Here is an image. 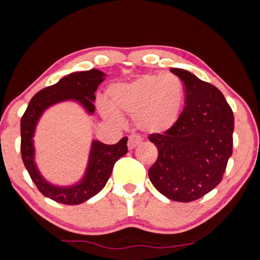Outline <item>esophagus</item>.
Returning a JSON list of instances; mask_svg holds the SVG:
<instances>
[{
    "label": "esophagus",
    "instance_id": "esophagus-1",
    "mask_svg": "<svg viewBox=\"0 0 260 260\" xmlns=\"http://www.w3.org/2000/svg\"><path fill=\"white\" fill-rule=\"evenodd\" d=\"M141 143H142L141 137L133 134L128 137V143H127V146H128L129 150H133V148H135L136 146H139Z\"/></svg>",
    "mask_w": 260,
    "mask_h": 260
}]
</instances>
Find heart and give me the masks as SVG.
I'll use <instances>...</instances> for the list:
<instances>
[{
  "label": "heart",
  "instance_id": "obj_1",
  "mask_svg": "<svg viewBox=\"0 0 260 260\" xmlns=\"http://www.w3.org/2000/svg\"><path fill=\"white\" fill-rule=\"evenodd\" d=\"M110 103L98 101L104 118L121 123L120 114L133 117L135 126L147 134H163L180 119L185 99L183 81L175 75L147 74L109 87Z\"/></svg>",
  "mask_w": 260,
  "mask_h": 260
}]
</instances>
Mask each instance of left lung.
<instances>
[{
    "label": "left lung",
    "mask_w": 260,
    "mask_h": 260,
    "mask_svg": "<svg viewBox=\"0 0 260 260\" xmlns=\"http://www.w3.org/2000/svg\"><path fill=\"white\" fill-rule=\"evenodd\" d=\"M170 70L183 81L185 107L173 128L150 135L158 156L148 178L170 200L191 202L221 182L233 154L235 119L217 87L187 70Z\"/></svg>",
    "instance_id": "obj_1"
}]
</instances>
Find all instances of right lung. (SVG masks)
I'll return each instance as SVG.
<instances>
[{
    "label": "right lung",
    "mask_w": 260,
    "mask_h": 260,
    "mask_svg": "<svg viewBox=\"0 0 260 260\" xmlns=\"http://www.w3.org/2000/svg\"><path fill=\"white\" fill-rule=\"evenodd\" d=\"M105 76L103 71L97 69L69 74L57 84L37 92L21 118L22 161L39 191L56 202L75 206L96 196L106 185L116 161L127 153V137H123L114 145L92 141L84 178L76 184L68 186H59L48 182L41 175L35 161L33 137L38 121L46 109L54 104L73 101L92 115L95 113V91L104 81Z\"/></svg>",
    "instance_id": "add662e5"
}]
</instances>
